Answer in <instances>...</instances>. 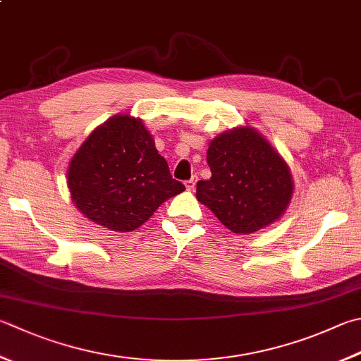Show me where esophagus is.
<instances>
[{
  "mask_svg": "<svg viewBox=\"0 0 361 361\" xmlns=\"http://www.w3.org/2000/svg\"><path fill=\"white\" fill-rule=\"evenodd\" d=\"M196 180H198V176H193L192 179L185 180V188H187V190H193L195 185H196Z\"/></svg>",
  "mask_w": 361,
  "mask_h": 361,
  "instance_id": "obj_1",
  "label": "esophagus"
}]
</instances>
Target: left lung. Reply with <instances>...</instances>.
Wrapping results in <instances>:
<instances>
[{
	"label": "left lung",
	"mask_w": 361,
	"mask_h": 361,
	"mask_svg": "<svg viewBox=\"0 0 361 361\" xmlns=\"http://www.w3.org/2000/svg\"><path fill=\"white\" fill-rule=\"evenodd\" d=\"M212 176L196 183V198L235 234H251L284 214L292 196L289 168L262 135L239 127L210 141Z\"/></svg>",
	"instance_id": "left-lung-1"
}]
</instances>
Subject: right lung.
Instances as JSON below:
<instances>
[{
	"label": "right lung",
	"instance_id": "right-lung-1",
	"mask_svg": "<svg viewBox=\"0 0 361 361\" xmlns=\"http://www.w3.org/2000/svg\"><path fill=\"white\" fill-rule=\"evenodd\" d=\"M75 206L110 231L130 233L185 187L173 179L140 119L114 116L96 128L67 173Z\"/></svg>",
	"mask_w": 361,
	"mask_h": 361
}]
</instances>
